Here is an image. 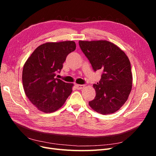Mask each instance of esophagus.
<instances>
[{
    "instance_id": "34e87169",
    "label": "esophagus",
    "mask_w": 156,
    "mask_h": 156,
    "mask_svg": "<svg viewBox=\"0 0 156 156\" xmlns=\"http://www.w3.org/2000/svg\"><path fill=\"white\" fill-rule=\"evenodd\" d=\"M75 86H76V88L78 90H82L84 87H85V86L83 85V84H76V85H75Z\"/></svg>"
}]
</instances>
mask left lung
<instances>
[{
  "mask_svg": "<svg viewBox=\"0 0 156 156\" xmlns=\"http://www.w3.org/2000/svg\"><path fill=\"white\" fill-rule=\"evenodd\" d=\"M79 44L94 70L103 71L100 82L93 84L96 95L89 101L90 107L102 115L119 111L127 100L132 88L128 57L119 47L107 40H80Z\"/></svg>",
  "mask_w": 156,
  "mask_h": 156,
  "instance_id": "left-lung-1",
  "label": "left lung"
}]
</instances>
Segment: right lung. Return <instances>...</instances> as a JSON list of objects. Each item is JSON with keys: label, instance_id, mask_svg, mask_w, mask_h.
I'll return each mask as SVG.
<instances>
[{"label": "right lung", "instance_id": "1", "mask_svg": "<svg viewBox=\"0 0 156 156\" xmlns=\"http://www.w3.org/2000/svg\"><path fill=\"white\" fill-rule=\"evenodd\" d=\"M76 49L73 41L47 42L34 51L23 69L24 91L37 109L53 112L62 107L72 92L73 83L55 78L68 54Z\"/></svg>", "mask_w": 156, "mask_h": 156}]
</instances>
